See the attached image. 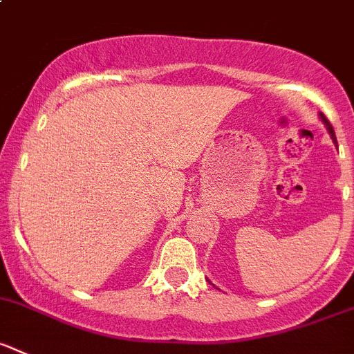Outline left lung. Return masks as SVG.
Wrapping results in <instances>:
<instances>
[{
	"label": "left lung",
	"mask_w": 354,
	"mask_h": 354,
	"mask_svg": "<svg viewBox=\"0 0 354 354\" xmlns=\"http://www.w3.org/2000/svg\"><path fill=\"white\" fill-rule=\"evenodd\" d=\"M320 119H322V122H324V124H325V128H327V131H328V135H330V138H332V142H334V145L337 147V138H335L334 128H332V124H330V122H328V119L325 118V115L322 114V112H320Z\"/></svg>",
	"instance_id": "obj_1"
}]
</instances>
